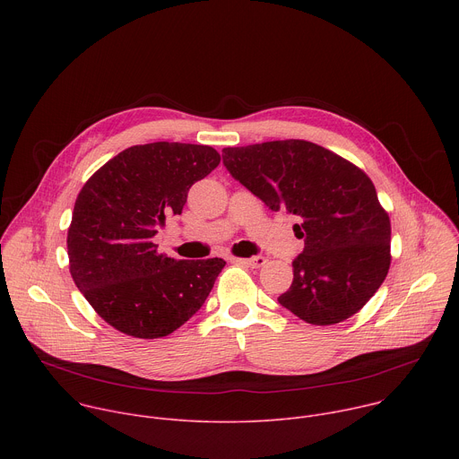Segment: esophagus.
I'll return each instance as SVG.
<instances>
[{"label":"esophagus","instance_id":"1","mask_svg":"<svg viewBox=\"0 0 459 459\" xmlns=\"http://www.w3.org/2000/svg\"><path fill=\"white\" fill-rule=\"evenodd\" d=\"M236 264H241V265H247V267H252V269H259L264 267L267 264V259L264 255H254V257H234Z\"/></svg>","mask_w":459,"mask_h":459}]
</instances>
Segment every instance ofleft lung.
Listing matches in <instances>:
<instances>
[{
	"label": "left lung",
	"instance_id": "8db88e82",
	"mask_svg": "<svg viewBox=\"0 0 459 459\" xmlns=\"http://www.w3.org/2000/svg\"><path fill=\"white\" fill-rule=\"evenodd\" d=\"M227 170L271 211L298 216L303 252L278 301L312 325L354 316L390 269V220L370 178L349 160L305 140L223 149Z\"/></svg>",
	"mask_w": 459,
	"mask_h": 459
}]
</instances>
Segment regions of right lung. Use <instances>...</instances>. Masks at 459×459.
Returning <instances> with one entry per match:
<instances>
[{"mask_svg":"<svg viewBox=\"0 0 459 459\" xmlns=\"http://www.w3.org/2000/svg\"><path fill=\"white\" fill-rule=\"evenodd\" d=\"M220 160L209 145H134L100 167L80 190L67 232L69 271L116 331L163 338L205 303L225 261H176L160 254L152 238L165 218L181 214L192 183Z\"/></svg>","mask_w":459,"mask_h":459,"instance_id":"right-lung-1","label":"right lung"}]
</instances>
